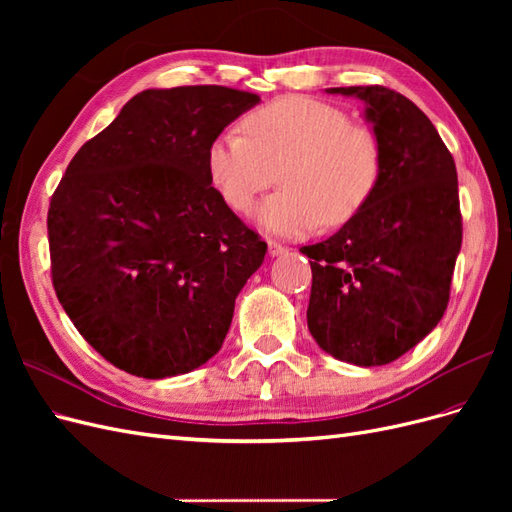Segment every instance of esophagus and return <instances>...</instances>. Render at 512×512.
<instances>
[{"mask_svg":"<svg viewBox=\"0 0 512 512\" xmlns=\"http://www.w3.org/2000/svg\"><path fill=\"white\" fill-rule=\"evenodd\" d=\"M267 247H269V256H282V254H286V247L282 245V243H277V241H273V239H269L267 241Z\"/></svg>","mask_w":512,"mask_h":512,"instance_id":"34e87169","label":"esophagus"}]
</instances>
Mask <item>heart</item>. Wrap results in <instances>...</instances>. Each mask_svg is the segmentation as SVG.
Returning a JSON list of instances; mask_svg holds the SVG:
<instances>
[{
  "label": "heart",
  "instance_id": "obj_1",
  "mask_svg": "<svg viewBox=\"0 0 512 512\" xmlns=\"http://www.w3.org/2000/svg\"><path fill=\"white\" fill-rule=\"evenodd\" d=\"M207 149V173L224 203L245 213L267 190L277 168V185L256 209L262 228L299 237L352 222L374 198L384 168L380 136L350 121L339 106L305 96H288L258 106Z\"/></svg>",
  "mask_w": 512,
  "mask_h": 512
}]
</instances>
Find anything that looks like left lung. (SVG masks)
I'll list each match as a JSON object with an SVG mask.
<instances>
[{
	"mask_svg": "<svg viewBox=\"0 0 512 512\" xmlns=\"http://www.w3.org/2000/svg\"><path fill=\"white\" fill-rule=\"evenodd\" d=\"M365 102L384 149L369 205L312 258L307 327L318 346L359 367L386 365L433 331L451 299L461 250L457 168L429 117L382 85L331 87Z\"/></svg>",
	"mask_w": 512,
	"mask_h": 512,
	"instance_id": "left-lung-1",
	"label": "left lung"
}]
</instances>
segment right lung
I'll return each instance as SVG.
<instances>
[{"label": "right lung", "instance_id": "add662e5", "mask_svg": "<svg viewBox=\"0 0 512 512\" xmlns=\"http://www.w3.org/2000/svg\"><path fill=\"white\" fill-rule=\"evenodd\" d=\"M260 98L147 89L87 141L51 198L57 299L108 363L160 380L207 363L267 243L213 188L211 141Z\"/></svg>", "mask_w": 512, "mask_h": 512}]
</instances>
